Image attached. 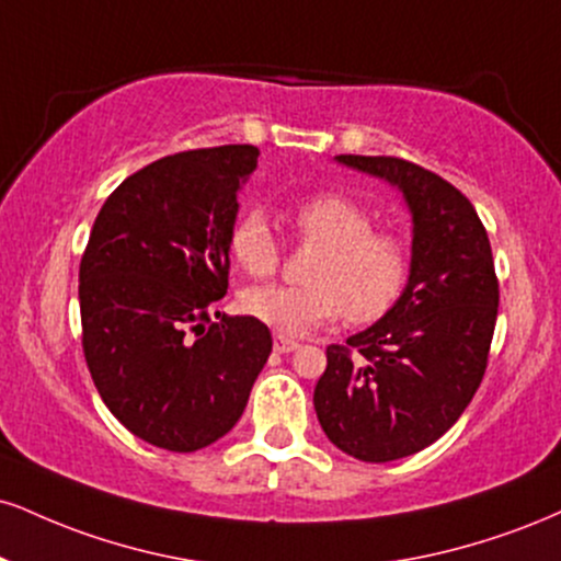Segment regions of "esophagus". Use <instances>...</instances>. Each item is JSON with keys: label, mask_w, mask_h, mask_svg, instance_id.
I'll return each instance as SVG.
<instances>
[{"label": "esophagus", "mask_w": 561, "mask_h": 561, "mask_svg": "<svg viewBox=\"0 0 561 561\" xmlns=\"http://www.w3.org/2000/svg\"><path fill=\"white\" fill-rule=\"evenodd\" d=\"M300 345H298V340H289V336H285V334H276L274 336V353H293V350H298Z\"/></svg>", "instance_id": "obj_1"}]
</instances>
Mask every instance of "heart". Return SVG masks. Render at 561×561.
Masks as SVG:
<instances>
[{
	"label": "heart",
	"instance_id": "obj_1",
	"mask_svg": "<svg viewBox=\"0 0 561 561\" xmlns=\"http://www.w3.org/2000/svg\"><path fill=\"white\" fill-rule=\"evenodd\" d=\"M300 242L319 245L308 285H261L242 293V310L282 334H308L347 313L353 323L383 319L410 279V248L400 234L374 229V214L342 193H316L293 208ZM229 255L253 276L279 268L282 248L259 208L229 229Z\"/></svg>",
	"mask_w": 561,
	"mask_h": 561
}]
</instances>
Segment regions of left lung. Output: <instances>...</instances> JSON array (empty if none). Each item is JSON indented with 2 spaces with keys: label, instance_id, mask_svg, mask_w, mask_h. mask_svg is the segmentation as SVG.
Listing matches in <instances>:
<instances>
[{
  "label": "left lung",
  "instance_id": "left-lung-1",
  "mask_svg": "<svg viewBox=\"0 0 561 561\" xmlns=\"http://www.w3.org/2000/svg\"><path fill=\"white\" fill-rule=\"evenodd\" d=\"M397 185L413 214L400 302L347 345L327 347L313 391L329 442L363 462L426 449L465 413L496 327L494 255L473 204L451 182L397 157H336Z\"/></svg>",
  "mask_w": 561,
  "mask_h": 561
}]
</instances>
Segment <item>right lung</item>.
<instances>
[{
	"label": "right lung",
	"instance_id": "obj_1",
	"mask_svg": "<svg viewBox=\"0 0 561 561\" xmlns=\"http://www.w3.org/2000/svg\"><path fill=\"white\" fill-rule=\"evenodd\" d=\"M255 159V146H216L151 161L93 221L78 285L83 355L112 415L153 447L195 451L225 436L272 353L253 316L211 319Z\"/></svg>",
	"mask_w": 561,
	"mask_h": 561
}]
</instances>
